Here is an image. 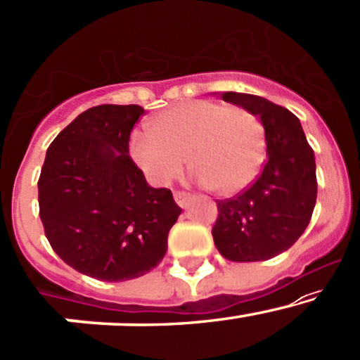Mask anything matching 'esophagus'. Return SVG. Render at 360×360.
Listing matches in <instances>:
<instances>
[{"label":"esophagus","mask_w":360,"mask_h":360,"mask_svg":"<svg viewBox=\"0 0 360 360\" xmlns=\"http://www.w3.org/2000/svg\"><path fill=\"white\" fill-rule=\"evenodd\" d=\"M174 200H176V203L179 205L181 208H188L189 201H191V195H188V193L176 191V193H174Z\"/></svg>","instance_id":"34e87169"}]
</instances>
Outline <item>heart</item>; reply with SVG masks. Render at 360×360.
Instances as JSON below:
<instances>
[{
  "label": "heart",
  "mask_w": 360,
  "mask_h": 360,
  "mask_svg": "<svg viewBox=\"0 0 360 360\" xmlns=\"http://www.w3.org/2000/svg\"><path fill=\"white\" fill-rule=\"evenodd\" d=\"M264 128L248 109L215 101H191L164 110L148 133L129 140L133 160L157 186L181 172L186 157L193 179L229 196L256 179L264 160Z\"/></svg>",
  "instance_id": "obj_1"
}]
</instances>
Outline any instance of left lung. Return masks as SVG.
I'll return each mask as SVG.
<instances>
[{
  "label": "left lung",
  "mask_w": 360,
  "mask_h": 360,
  "mask_svg": "<svg viewBox=\"0 0 360 360\" xmlns=\"http://www.w3.org/2000/svg\"><path fill=\"white\" fill-rule=\"evenodd\" d=\"M220 96L262 120L266 164L251 188L217 201L212 236L231 262H264L289 250L309 225L318 195L314 152L290 110L252 94Z\"/></svg>",
  "instance_id": "8db88e82"
}]
</instances>
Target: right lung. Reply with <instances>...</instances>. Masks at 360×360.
<instances>
[{
  "instance_id": "obj_1",
  "label": "right lung",
  "mask_w": 360,
  "mask_h": 360,
  "mask_svg": "<svg viewBox=\"0 0 360 360\" xmlns=\"http://www.w3.org/2000/svg\"><path fill=\"white\" fill-rule=\"evenodd\" d=\"M140 105L92 108L54 138L39 177V210L59 258L102 282L148 274L167 252L181 208L129 157Z\"/></svg>"
}]
</instances>
